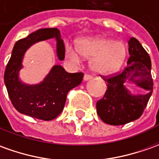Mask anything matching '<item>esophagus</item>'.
Returning <instances> with one entry per match:
<instances>
[{"label":"esophagus","instance_id":"1","mask_svg":"<svg viewBox=\"0 0 159 159\" xmlns=\"http://www.w3.org/2000/svg\"><path fill=\"white\" fill-rule=\"evenodd\" d=\"M83 80H84V81L90 80H92V76H90V75H87V74H85V75H84V78H83Z\"/></svg>","mask_w":159,"mask_h":159}]
</instances>
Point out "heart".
<instances>
[{
	"instance_id": "obj_1",
	"label": "heart",
	"mask_w": 159,
	"mask_h": 159,
	"mask_svg": "<svg viewBox=\"0 0 159 159\" xmlns=\"http://www.w3.org/2000/svg\"><path fill=\"white\" fill-rule=\"evenodd\" d=\"M65 55L73 63L79 64L83 59L90 60L91 71L98 75H111L123 66L127 56V48L121 41L106 36L82 38L76 48L66 45Z\"/></svg>"
}]
</instances>
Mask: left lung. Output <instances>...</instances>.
<instances>
[{
	"instance_id": "obj_1",
	"label": "left lung",
	"mask_w": 159,
	"mask_h": 159,
	"mask_svg": "<svg viewBox=\"0 0 159 159\" xmlns=\"http://www.w3.org/2000/svg\"><path fill=\"white\" fill-rule=\"evenodd\" d=\"M128 46L130 57L126 67L117 75L104 77L107 89L104 97L96 104L99 118L111 125H121L139 119L153 91L152 61L149 54L134 37L129 40ZM126 82L134 84L146 93L132 94L124 86Z\"/></svg>"
}]
</instances>
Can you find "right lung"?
<instances>
[{
    "mask_svg": "<svg viewBox=\"0 0 159 159\" xmlns=\"http://www.w3.org/2000/svg\"><path fill=\"white\" fill-rule=\"evenodd\" d=\"M53 38L56 40L57 57L63 61L65 46L60 31L57 28H41L15 43L4 73V83L15 109L22 114L45 121L60 115L67 93L79 86L84 76L82 73H69L61 65H54L40 83L29 85L21 81L20 71L23 68V58L27 49L39 41Z\"/></svg>",
    "mask_w": 159,
    "mask_h": 159,
    "instance_id": "obj_1",
    "label": "right lung"
}]
</instances>
